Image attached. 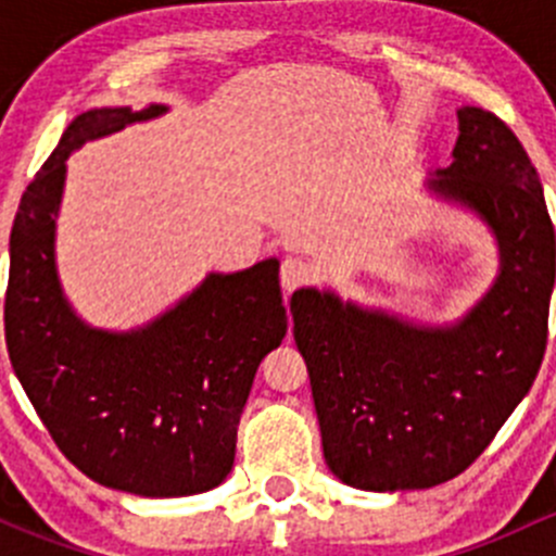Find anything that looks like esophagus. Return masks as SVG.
<instances>
[{"mask_svg": "<svg viewBox=\"0 0 556 556\" xmlns=\"http://www.w3.org/2000/svg\"><path fill=\"white\" fill-rule=\"evenodd\" d=\"M312 266L301 257H285L282 268H279V279H282L285 293H293L295 288H301L304 282H309Z\"/></svg>", "mask_w": 556, "mask_h": 556, "instance_id": "34e87169", "label": "esophagus"}]
</instances>
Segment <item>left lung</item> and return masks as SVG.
<instances>
[{
    "mask_svg": "<svg viewBox=\"0 0 556 556\" xmlns=\"http://www.w3.org/2000/svg\"><path fill=\"white\" fill-rule=\"evenodd\" d=\"M452 164L425 190L479 217L497 244L492 288L457 323L301 288L293 336L309 371L323 454L355 490H428L463 473L530 392L546 352L554 226L511 128L459 106Z\"/></svg>",
    "mask_w": 556,
    "mask_h": 556,
    "instance_id": "1",
    "label": "left lung"
}]
</instances>
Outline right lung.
Instances as JSON below:
<instances>
[{
    "mask_svg": "<svg viewBox=\"0 0 556 556\" xmlns=\"http://www.w3.org/2000/svg\"><path fill=\"white\" fill-rule=\"evenodd\" d=\"M164 112L97 106L66 126L21 199L4 299L10 363L55 446L88 479L142 497L199 495L226 481L257 366L288 333L277 257L210 271L131 330L93 328L72 309L55 266L66 159Z\"/></svg>",
    "mask_w": 556,
    "mask_h": 556,
    "instance_id": "add662e5",
    "label": "right lung"
}]
</instances>
